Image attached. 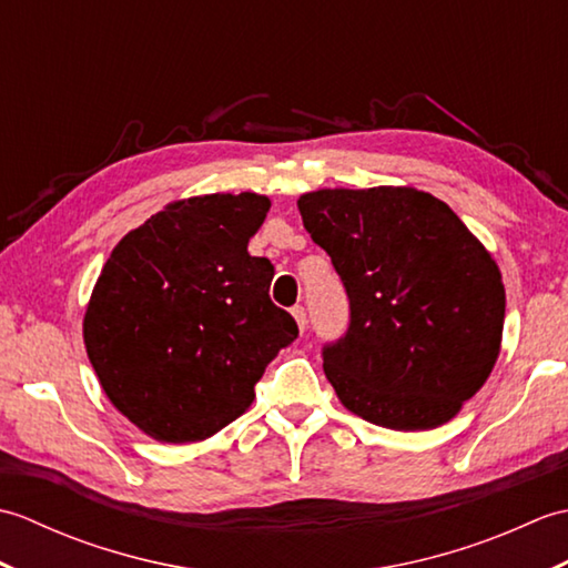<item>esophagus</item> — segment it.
<instances>
[{
    "label": "esophagus",
    "mask_w": 568,
    "mask_h": 568,
    "mask_svg": "<svg viewBox=\"0 0 568 568\" xmlns=\"http://www.w3.org/2000/svg\"><path fill=\"white\" fill-rule=\"evenodd\" d=\"M291 312H293V317L297 322L300 332H305V327H307V312H305V307L303 305H295Z\"/></svg>",
    "instance_id": "obj_1"
}]
</instances>
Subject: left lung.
Masks as SVG:
<instances>
[{
  "label": "left lung",
  "mask_w": 568,
  "mask_h": 568,
  "mask_svg": "<svg viewBox=\"0 0 568 568\" xmlns=\"http://www.w3.org/2000/svg\"><path fill=\"white\" fill-rule=\"evenodd\" d=\"M297 207L352 310L322 352L342 405L400 432L449 422L500 354L498 263L449 204L415 187L317 190Z\"/></svg>",
  "instance_id": "left-lung-1"
}]
</instances>
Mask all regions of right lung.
<instances>
[{
    "mask_svg": "<svg viewBox=\"0 0 568 568\" xmlns=\"http://www.w3.org/2000/svg\"><path fill=\"white\" fill-rule=\"evenodd\" d=\"M271 200L216 192L168 204L114 246L82 336L102 390L168 444L202 442L253 403L297 324L271 303L273 263L248 253Z\"/></svg>",
    "mask_w": 568,
    "mask_h": 568,
    "instance_id": "obj_1",
    "label": "right lung"
}]
</instances>
